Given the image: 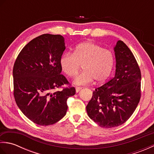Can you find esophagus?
<instances>
[{"mask_svg":"<svg viewBox=\"0 0 154 154\" xmlns=\"http://www.w3.org/2000/svg\"><path fill=\"white\" fill-rule=\"evenodd\" d=\"M81 89V87H75V90H76V93H79Z\"/></svg>","mask_w":154,"mask_h":154,"instance_id":"obj_1","label":"esophagus"}]
</instances>
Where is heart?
Returning a JSON list of instances; mask_svg holds the SVG:
<instances>
[{
	"instance_id": "heart-1",
	"label": "heart",
	"mask_w": 154,
	"mask_h": 154,
	"mask_svg": "<svg viewBox=\"0 0 154 154\" xmlns=\"http://www.w3.org/2000/svg\"><path fill=\"white\" fill-rule=\"evenodd\" d=\"M114 62V55L110 50L87 41L78 44L73 54L62 55L60 63L63 73L70 77H75L82 65L84 71L75 78L74 83L85 85L94 80L99 83L105 81L112 73Z\"/></svg>"
}]
</instances>
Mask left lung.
I'll return each mask as SVG.
<instances>
[{"label":"left lung","mask_w":154,"mask_h":154,"mask_svg":"<svg viewBox=\"0 0 154 154\" xmlns=\"http://www.w3.org/2000/svg\"><path fill=\"white\" fill-rule=\"evenodd\" d=\"M115 75L93 91L86 109L91 119L103 128L120 126L134 112L141 96V72L128 47L119 40L114 47Z\"/></svg>","instance_id":"1"}]
</instances>
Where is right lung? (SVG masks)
<instances>
[{
    "instance_id": "right-lung-1",
    "label": "right lung",
    "mask_w": 154,
    "mask_h": 154,
    "mask_svg": "<svg viewBox=\"0 0 154 154\" xmlns=\"http://www.w3.org/2000/svg\"><path fill=\"white\" fill-rule=\"evenodd\" d=\"M65 50L61 35L45 34L31 40L16 58L13 67L14 96L22 113L40 126L58 122L67 112V99L75 94L73 87L61 75L60 58Z\"/></svg>"
}]
</instances>
